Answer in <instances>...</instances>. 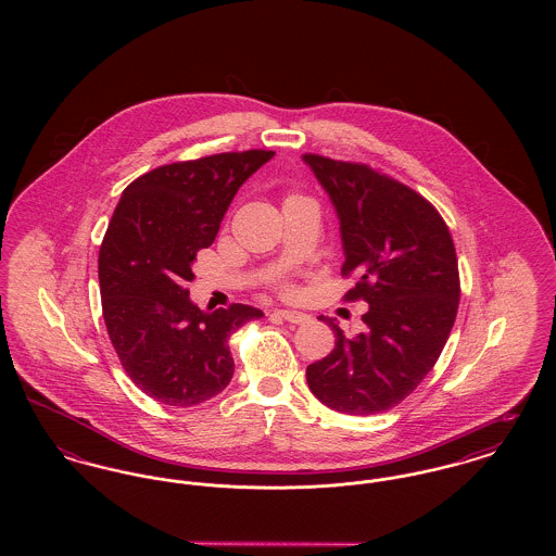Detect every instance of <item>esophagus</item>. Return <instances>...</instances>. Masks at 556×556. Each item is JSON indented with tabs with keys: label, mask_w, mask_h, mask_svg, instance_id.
<instances>
[{
	"label": "esophagus",
	"mask_w": 556,
	"mask_h": 556,
	"mask_svg": "<svg viewBox=\"0 0 556 556\" xmlns=\"http://www.w3.org/2000/svg\"><path fill=\"white\" fill-rule=\"evenodd\" d=\"M273 315L281 317L283 320H288V323H295V325H304V323L311 320L306 313H298V311H275Z\"/></svg>",
	"instance_id": "1"
}]
</instances>
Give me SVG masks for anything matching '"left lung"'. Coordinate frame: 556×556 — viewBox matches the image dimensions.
<instances>
[{
  "label": "left lung",
  "instance_id": "left-lung-1",
  "mask_svg": "<svg viewBox=\"0 0 556 556\" xmlns=\"http://www.w3.org/2000/svg\"><path fill=\"white\" fill-rule=\"evenodd\" d=\"M329 193L344 243L342 275L358 281L344 300H365V331L306 369L315 396L345 415L390 410L415 392L454 325L460 281L448 227L421 193L367 164L304 154Z\"/></svg>",
  "mask_w": 556,
  "mask_h": 556
}]
</instances>
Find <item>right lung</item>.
Instances as JSON below:
<instances>
[{
  "instance_id": "obj_1",
  "label": "right lung",
  "mask_w": 556,
  "mask_h": 556,
  "mask_svg": "<svg viewBox=\"0 0 556 556\" xmlns=\"http://www.w3.org/2000/svg\"><path fill=\"white\" fill-rule=\"evenodd\" d=\"M275 152L248 150L159 166L127 187L100 248L108 336L132 383L160 404L193 406L233 377L229 338L263 311H200L187 281L245 184Z\"/></svg>"
}]
</instances>
